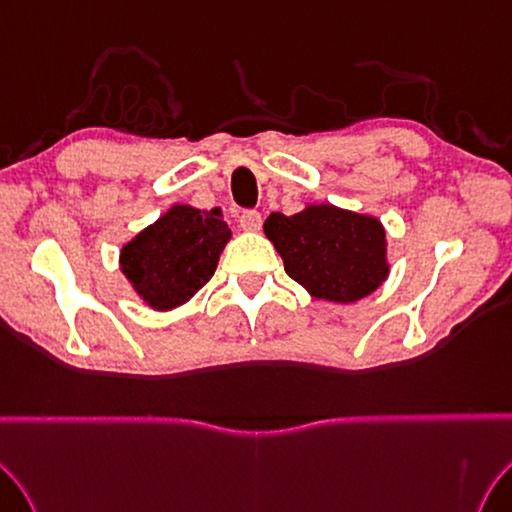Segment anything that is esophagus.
Returning a JSON list of instances; mask_svg holds the SVG:
<instances>
[{
  "label": "esophagus",
  "instance_id": "1",
  "mask_svg": "<svg viewBox=\"0 0 512 512\" xmlns=\"http://www.w3.org/2000/svg\"><path fill=\"white\" fill-rule=\"evenodd\" d=\"M239 226L244 230H259L262 228V215H259L257 210H242V215H239Z\"/></svg>",
  "mask_w": 512,
  "mask_h": 512
}]
</instances>
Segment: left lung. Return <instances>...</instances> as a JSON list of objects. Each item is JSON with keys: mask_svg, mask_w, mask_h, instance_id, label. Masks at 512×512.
I'll return each mask as SVG.
<instances>
[{"mask_svg": "<svg viewBox=\"0 0 512 512\" xmlns=\"http://www.w3.org/2000/svg\"><path fill=\"white\" fill-rule=\"evenodd\" d=\"M264 233L290 279L328 302H357L384 282L386 233L375 217L322 204L302 213H273Z\"/></svg>", "mask_w": 512, "mask_h": 512, "instance_id": "1", "label": "left lung"}]
</instances>
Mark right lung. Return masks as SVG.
I'll list each match as a JSON object with an SVG mask.
<instances>
[{
  "label": "right lung",
  "mask_w": 512,
  "mask_h": 512,
  "mask_svg": "<svg viewBox=\"0 0 512 512\" xmlns=\"http://www.w3.org/2000/svg\"><path fill=\"white\" fill-rule=\"evenodd\" d=\"M230 239L222 208L173 206L122 248V270L148 306L168 310L188 302L215 275Z\"/></svg>",
  "instance_id": "obj_1"
}]
</instances>
